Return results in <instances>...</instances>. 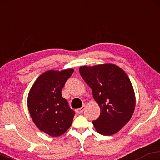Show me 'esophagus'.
<instances>
[{
	"instance_id": "esophagus-1",
	"label": "esophagus",
	"mask_w": 160,
	"mask_h": 160,
	"mask_svg": "<svg viewBox=\"0 0 160 160\" xmlns=\"http://www.w3.org/2000/svg\"><path fill=\"white\" fill-rule=\"evenodd\" d=\"M84 110V107H81V108H78V109H76V110H75V112L77 114H81Z\"/></svg>"
}]
</instances>
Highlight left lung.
I'll list each match as a JSON object with an SVG mask.
<instances>
[{
  "instance_id": "8db88e82",
  "label": "left lung",
  "mask_w": 160,
  "mask_h": 160,
  "mask_svg": "<svg viewBox=\"0 0 160 160\" xmlns=\"http://www.w3.org/2000/svg\"><path fill=\"white\" fill-rule=\"evenodd\" d=\"M79 72L101 108L100 116L92 121L95 129L106 136L117 133L131 119L135 108L129 78L121 68L111 64L82 66Z\"/></svg>"
}]
</instances>
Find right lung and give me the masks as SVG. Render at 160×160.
Returning a JSON list of instances; mask_svg holds the SVG:
<instances>
[{
  "instance_id": "1",
  "label": "right lung",
  "mask_w": 160,
  "mask_h": 160,
  "mask_svg": "<svg viewBox=\"0 0 160 160\" xmlns=\"http://www.w3.org/2000/svg\"><path fill=\"white\" fill-rule=\"evenodd\" d=\"M72 72V69L45 72L39 76L28 93V107L33 121L39 130L51 137L65 133L75 115L62 96V88Z\"/></svg>"
}]
</instances>
